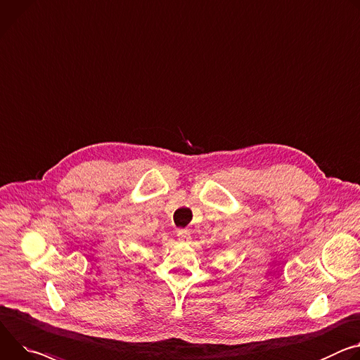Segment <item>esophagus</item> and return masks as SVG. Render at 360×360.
Returning a JSON list of instances; mask_svg holds the SVG:
<instances>
[{
    "mask_svg": "<svg viewBox=\"0 0 360 360\" xmlns=\"http://www.w3.org/2000/svg\"><path fill=\"white\" fill-rule=\"evenodd\" d=\"M178 240L181 243H189L191 241V234L188 230H178Z\"/></svg>",
    "mask_w": 360,
    "mask_h": 360,
    "instance_id": "esophagus-1",
    "label": "esophagus"
}]
</instances>
